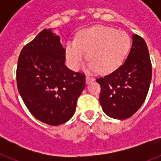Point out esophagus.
Returning a JSON list of instances; mask_svg holds the SVG:
<instances>
[{"label": "esophagus", "instance_id": "obj_1", "mask_svg": "<svg viewBox=\"0 0 161 161\" xmlns=\"http://www.w3.org/2000/svg\"><path fill=\"white\" fill-rule=\"evenodd\" d=\"M93 80H94V79L92 77H90V76H86V78H85V82H86V84H90L91 82H93Z\"/></svg>", "mask_w": 161, "mask_h": 161}]
</instances>
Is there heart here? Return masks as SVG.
I'll use <instances>...</instances> for the list:
<instances>
[{"label":"heart","mask_w":161,"mask_h":161,"mask_svg":"<svg viewBox=\"0 0 161 161\" xmlns=\"http://www.w3.org/2000/svg\"><path fill=\"white\" fill-rule=\"evenodd\" d=\"M130 46V37L124 31L101 25L88 28L76 40L67 42V61L72 69L78 70L87 52L89 72H109L122 64Z\"/></svg>","instance_id":"1"}]
</instances>
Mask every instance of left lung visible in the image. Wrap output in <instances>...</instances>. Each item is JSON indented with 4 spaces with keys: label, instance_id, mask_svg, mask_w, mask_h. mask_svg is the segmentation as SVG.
<instances>
[{
    "label": "left lung",
    "instance_id": "left-lung-1",
    "mask_svg": "<svg viewBox=\"0 0 161 161\" xmlns=\"http://www.w3.org/2000/svg\"><path fill=\"white\" fill-rule=\"evenodd\" d=\"M152 80V64L144 39L132 35V45L123 64L106 76L97 78L99 102L104 113L115 119L131 117L141 107Z\"/></svg>",
    "mask_w": 161,
    "mask_h": 161
}]
</instances>
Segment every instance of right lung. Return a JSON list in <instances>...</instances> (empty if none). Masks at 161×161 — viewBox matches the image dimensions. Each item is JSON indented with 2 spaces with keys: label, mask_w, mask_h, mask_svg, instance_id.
<instances>
[{
  "label": "right lung",
  "mask_w": 161,
  "mask_h": 161,
  "mask_svg": "<svg viewBox=\"0 0 161 161\" xmlns=\"http://www.w3.org/2000/svg\"><path fill=\"white\" fill-rule=\"evenodd\" d=\"M17 85L25 105L38 120L58 126L73 116L85 77L65 65L60 38L52 29H45L22 48Z\"/></svg>",
  "instance_id": "1"
}]
</instances>
